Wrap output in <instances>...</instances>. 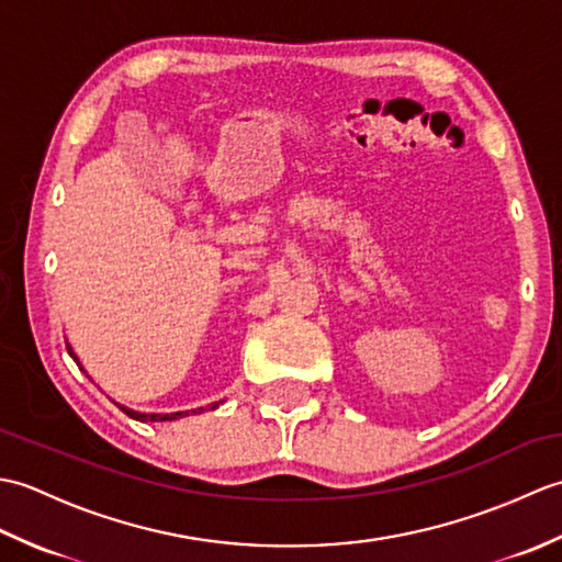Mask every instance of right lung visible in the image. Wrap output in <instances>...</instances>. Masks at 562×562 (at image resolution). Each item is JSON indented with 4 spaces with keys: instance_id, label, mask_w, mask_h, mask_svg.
<instances>
[{
    "instance_id": "add662e5",
    "label": "right lung",
    "mask_w": 562,
    "mask_h": 562,
    "mask_svg": "<svg viewBox=\"0 0 562 562\" xmlns=\"http://www.w3.org/2000/svg\"><path fill=\"white\" fill-rule=\"evenodd\" d=\"M67 352L71 355V360H75L77 364H79V360H77V355L71 352V348L67 345ZM220 403H212L210 405V411H214L217 408ZM121 411H125V415H130V417H135V420H139V423H164V420H178V417H183V415H188V411L186 413H166V415H161V413H135V411H130V408H125V405H121ZM193 413H202V408H198V411H193Z\"/></svg>"
}]
</instances>
